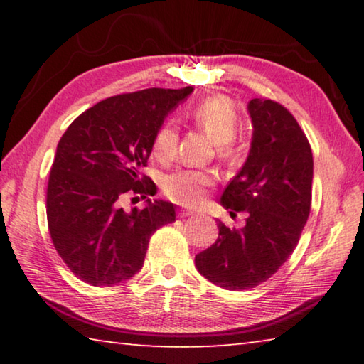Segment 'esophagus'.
Listing matches in <instances>:
<instances>
[{"instance_id": "obj_1", "label": "esophagus", "mask_w": 364, "mask_h": 364, "mask_svg": "<svg viewBox=\"0 0 364 364\" xmlns=\"http://www.w3.org/2000/svg\"><path fill=\"white\" fill-rule=\"evenodd\" d=\"M196 212L194 210H188V208H183V210H180V217H191V215H194Z\"/></svg>"}]
</instances>
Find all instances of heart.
<instances>
[{
  "label": "heart",
  "instance_id": "heart-1",
  "mask_svg": "<svg viewBox=\"0 0 364 364\" xmlns=\"http://www.w3.org/2000/svg\"><path fill=\"white\" fill-rule=\"evenodd\" d=\"M191 119L200 127L218 146L221 156L231 152V141L237 133V112L234 104L225 96H212L197 104ZM178 132L171 123L160 127L154 138L152 151L159 160H170L175 156ZM215 184V175L208 170L178 168L165 176L164 191L170 199L183 205H199L205 200L208 189Z\"/></svg>",
  "mask_w": 364,
  "mask_h": 364
}]
</instances>
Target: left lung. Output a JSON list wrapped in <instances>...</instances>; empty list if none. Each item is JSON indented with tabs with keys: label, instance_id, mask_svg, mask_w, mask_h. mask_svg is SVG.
I'll list each match as a JSON object with an SVG mask.
<instances>
[{
	"label": "left lung",
	"instance_id": "left-lung-1",
	"mask_svg": "<svg viewBox=\"0 0 364 364\" xmlns=\"http://www.w3.org/2000/svg\"><path fill=\"white\" fill-rule=\"evenodd\" d=\"M254 127L249 156L220 204L245 212L241 230L218 220V239L196 255L199 273L228 291H245L271 278L292 254L310 215L313 154L286 107L249 101Z\"/></svg>",
	"mask_w": 364,
	"mask_h": 364
}]
</instances>
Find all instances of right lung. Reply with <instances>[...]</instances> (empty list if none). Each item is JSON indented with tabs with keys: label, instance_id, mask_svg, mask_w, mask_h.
Returning <instances> with one entry per match:
<instances>
[{
	"label": "right lung",
	"instance_id": "obj_1",
	"mask_svg": "<svg viewBox=\"0 0 364 364\" xmlns=\"http://www.w3.org/2000/svg\"><path fill=\"white\" fill-rule=\"evenodd\" d=\"M147 88L107 97L77 117L63 134L46 193L53 244L73 274L114 286L143 268L149 239L175 221V205L156 199L123 210L125 196L156 194L141 173L165 117L193 93ZM136 199V197H133Z\"/></svg>",
	"mask_w": 364,
	"mask_h": 364
}]
</instances>
